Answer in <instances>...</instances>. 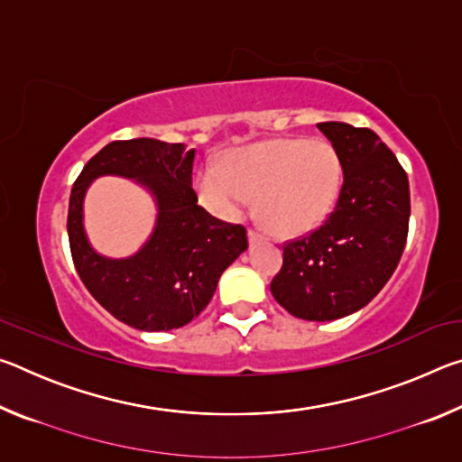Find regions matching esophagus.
Returning <instances> with one entry per match:
<instances>
[{
	"label": "esophagus",
	"instance_id": "esophagus-1",
	"mask_svg": "<svg viewBox=\"0 0 462 462\" xmlns=\"http://www.w3.org/2000/svg\"><path fill=\"white\" fill-rule=\"evenodd\" d=\"M264 238V234L261 232V230H256V228H250L248 230V240H250V245H254V242H261Z\"/></svg>",
	"mask_w": 462,
	"mask_h": 462
}]
</instances>
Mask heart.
Masks as SVG:
<instances>
[{"label":"heart","mask_w":462,"mask_h":462,"mask_svg":"<svg viewBox=\"0 0 462 462\" xmlns=\"http://www.w3.org/2000/svg\"><path fill=\"white\" fill-rule=\"evenodd\" d=\"M199 199L222 217H240L259 198V216L279 236L318 228L338 201L342 165L328 143L269 140L234 152L226 165L201 167L195 179Z\"/></svg>","instance_id":"heart-1"}]
</instances>
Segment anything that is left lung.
Returning <instances> with one entry per match:
<instances>
[{"instance_id":"obj_1","label":"left lung","mask_w":462,"mask_h":462,"mask_svg":"<svg viewBox=\"0 0 462 462\" xmlns=\"http://www.w3.org/2000/svg\"><path fill=\"white\" fill-rule=\"evenodd\" d=\"M344 181L318 230L283 245L271 293L289 314L330 322L365 308L402 259L410 224V183L400 161L369 128L322 122Z\"/></svg>"}]
</instances>
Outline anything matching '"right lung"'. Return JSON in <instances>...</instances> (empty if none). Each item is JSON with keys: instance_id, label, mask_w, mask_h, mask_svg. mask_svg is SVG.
<instances>
[{"instance_id": "add662e5", "label": "right lung", "mask_w": 462, "mask_h": 462, "mask_svg": "<svg viewBox=\"0 0 462 462\" xmlns=\"http://www.w3.org/2000/svg\"><path fill=\"white\" fill-rule=\"evenodd\" d=\"M195 151L154 138L114 140L89 159L69 199L67 232L83 285L116 319L161 332L189 324L212 300L222 273L248 248L246 228L198 206ZM118 174L146 186L157 201L152 238L128 260L92 250L82 228V199L93 178Z\"/></svg>"}]
</instances>
